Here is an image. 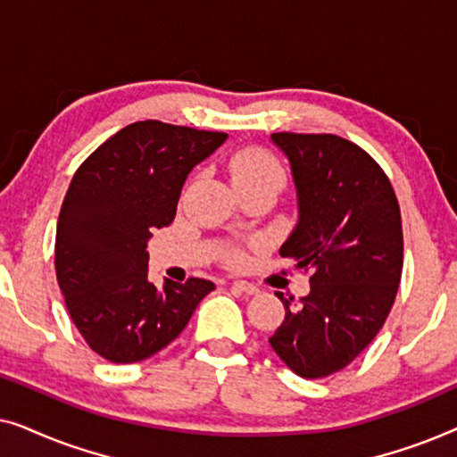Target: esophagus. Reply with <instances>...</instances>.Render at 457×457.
<instances>
[{
	"mask_svg": "<svg viewBox=\"0 0 457 457\" xmlns=\"http://www.w3.org/2000/svg\"><path fill=\"white\" fill-rule=\"evenodd\" d=\"M233 289L243 293V295H255V293H258V287L252 283H245V280H235Z\"/></svg>",
	"mask_w": 457,
	"mask_h": 457,
	"instance_id": "obj_1",
	"label": "esophagus"
}]
</instances>
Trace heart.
I'll return each mask as SVG.
<instances>
[{
  "label": "heart",
  "instance_id": "b5f03b06",
  "mask_svg": "<svg viewBox=\"0 0 457 457\" xmlns=\"http://www.w3.org/2000/svg\"><path fill=\"white\" fill-rule=\"evenodd\" d=\"M228 174L237 189L264 185L280 189L285 185V170L280 162L262 147H243L230 155ZM241 258L243 255L239 252H230L227 255V262L239 264Z\"/></svg>",
  "mask_w": 457,
  "mask_h": 457
}]
</instances>
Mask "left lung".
Segmentation results:
<instances>
[{"label": "left lung", "mask_w": 457, "mask_h": 457, "mask_svg": "<svg viewBox=\"0 0 457 457\" xmlns=\"http://www.w3.org/2000/svg\"><path fill=\"white\" fill-rule=\"evenodd\" d=\"M289 158L299 218L280 247L312 272L305 297L285 299L270 345L293 372L324 378L370 345L395 302L403 268L402 212L377 162L337 135L272 133Z\"/></svg>", "instance_id": "8db88e82"}]
</instances>
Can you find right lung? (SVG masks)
<instances>
[{"label": "right lung", "mask_w": 457, "mask_h": 457, "mask_svg": "<svg viewBox=\"0 0 457 457\" xmlns=\"http://www.w3.org/2000/svg\"><path fill=\"white\" fill-rule=\"evenodd\" d=\"M227 133L133 122L102 143L74 172L55 230V277L68 314L93 352L133 364L177 339L197 303L214 291L147 278V241L168 227L187 174Z\"/></svg>", "instance_id": "add662e5"}]
</instances>
